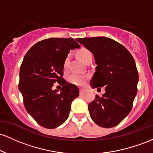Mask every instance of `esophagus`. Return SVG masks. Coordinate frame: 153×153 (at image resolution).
Masks as SVG:
<instances>
[{
  "label": "esophagus",
  "mask_w": 153,
  "mask_h": 153,
  "mask_svg": "<svg viewBox=\"0 0 153 153\" xmlns=\"http://www.w3.org/2000/svg\"><path fill=\"white\" fill-rule=\"evenodd\" d=\"M84 91H85V89H83V88H79V94H80V95H82V94L83 93Z\"/></svg>",
  "instance_id": "obj_1"
}]
</instances>
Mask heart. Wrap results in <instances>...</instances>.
I'll return each instance as SVG.
<instances>
[{"mask_svg": "<svg viewBox=\"0 0 153 153\" xmlns=\"http://www.w3.org/2000/svg\"><path fill=\"white\" fill-rule=\"evenodd\" d=\"M78 55L79 58H81L83 61L86 63L89 58L92 57V54L89 50L86 48H82L78 51ZM70 61V54H68L67 56L65 58L64 61H63V68L66 70L68 68ZM88 74H72L68 76V82L70 84L76 86H82L86 83L87 79H89Z\"/></svg>", "mask_w": 153, "mask_h": 153, "instance_id": "heart-1", "label": "heart"}]
</instances>
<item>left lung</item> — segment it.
I'll return each mask as SVG.
<instances>
[{"instance_id":"1","label":"left lung","mask_w":153,"mask_h":153,"mask_svg":"<svg viewBox=\"0 0 153 153\" xmlns=\"http://www.w3.org/2000/svg\"><path fill=\"white\" fill-rule=\"evenodd\" d=\"M93 53L96 70L90 81L93 88L105 92L89 103L92 121L103 128L117 126L131 111L139 76L135 61L124 46L105 37L77 38Z\"/></svg>"}]
</instances>
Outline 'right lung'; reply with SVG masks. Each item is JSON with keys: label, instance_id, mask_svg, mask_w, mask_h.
<instances>
[{"label": "right lung", "instance_id": "1", "mask_svg": "<svg viewBox=\"0 0 153 153\" xmlns=\"http://www.w3.org/2000/svg\"><path fill=\"white\" fill-rule=\"evenodd\" d=\"M80 48L73 38L45 39L25 55L19 71V89L28 114L40 126L55 128L66 121L71 102L79 95L76 85L63 78V61L70 50ZM61 92L52 90L55 82Z\"/></svg>", "mask_w": 153, "mask_h": 153}]
</instances>
